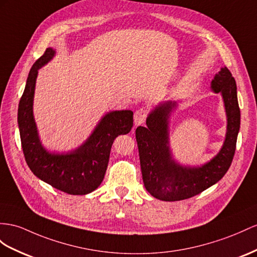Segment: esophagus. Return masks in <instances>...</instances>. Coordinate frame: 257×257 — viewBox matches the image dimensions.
Returning a JSON list of instances; mask_svg holds the SVG:
<instances>
[{
    "instance_id": "esophagus-1",
    "label": "esophagus",
    "mask_w": 257,
    "mask_h": 257,
    "mask_svg": "<svg viewBox=\"0 0 257 257\" xmlns=\"http://www.w3.org/2000/svg\"><path fill=\"white\" fill-rule=\"evenodd\" d=\"M147 115H148V110L144 107L137 109L136 113H135V116H134L136 126H139V124H142L144 121H146Z\"/></svg>"
}]
</instances>
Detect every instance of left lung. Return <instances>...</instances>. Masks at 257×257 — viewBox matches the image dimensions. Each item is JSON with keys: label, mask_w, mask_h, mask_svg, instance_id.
<instances>
[{"label": "left lung", "mask_w": 257, "mask_h": 257, "mask_svg": "<svg viewBox=\"0 0 257 257\" xmlns=\"http://www.w3.org/2000/svg\"><path fill=\"white\" fill-rule=\"evenodd\" d=\"M210 89L221 94L227 131L219 152L203 165H181L174 159L169 118L178 107L177 102L160 103L149 114L147 127L139 126L136 130L144 187L156 199L173 202L192 197L218 182L231 165L240 130V108L235 80L227 67L214 76Z\"/></svg>", "instance_id": "1"}]
</instances>
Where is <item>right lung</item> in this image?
Masks as SVG:
<instances>
[{"instance_id": "right-lung-1", "label": "right lung", "mask_w": 257, "mask_h": 257, "mask_svg": "<svg viewBox=\"0 0 257 257\" xmlns=\"http://www.w3.org/2000/svg\"><path fill=\"white\" fill-rule=\"evenodd\" d=\"M56 54L52 48L32 66L18 105V127L25 160L39 179L72 195L88 194L101 185L108 165L113 142L127 135L134 126V113L129 109L111 110L97 122L80 147L68 152H50L39 137L34 116V97L38 71Z\"/></svg>"}]
</instances>
